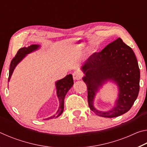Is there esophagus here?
<instances>
[{
    "instance_id": "1",
    "label": "esophagus",
    "mask_w": 147,
    "mask_h": 147,
    "mask_svg": "<svg viewBox=\"0 0 147 147\" xmlns=\"http://www.w3.org/2000/svg\"><path fill=\"white\" fill-rule=\"evenodd\" d=\"M83 74L82 72H80V71H74L73 73V77L74 80H80L82 78V77Z\"/></svg>"
}]
</instances>
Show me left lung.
I'll use <instances>...</instances> for the list:
<instances>
[{"label":"left lung","mask_w":147,"mask_h":147,"mask_svg":"<svg viewBox=\"0 0 147 147\" xmlns=\"http://www.w3.org/2000/svg\"><path fill=\"white\" fill-rule=\"evenodd\" d=\"M82 70L86 74L83 80L88 88L89 106L96 115L112 118L130 110L139 94L140 71L133 50L121 38L108 44L100 53L92 54ZM109 79H113L118 85L119 98L113 110L101 113L92 106L94 96L99 87Z\"/></svg>","instance_id":"obj_1"}]
</instances>
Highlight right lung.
I'll list each match as a JSON object with an SVG mask.
<instances>
[{
  "label": "right lung",
  "instance_id": "obj_1",
  "mask_svg": "<svg viewBox=\"0 0 147 147\" xmlns=\"http://www.w3.org/2000/svg\"><path fill=\"white\" fill-rule=\"evenodd\" d=\"M39 46L37 45H32L29 46L28 47H23V48H21L16 54V56L12 59L10 63V67H9V77H8V81L10 79V77L11 76L13 71L14 70L15 67H16L17 64L23 59L24 56H25L27 54H28L31 52L35 51V50L38 49ZM73 76L71 74L69 75H67L64 78L58 81L56 84V89H57V94L59 98V108L58 109V111L56 114V115H54L51 117L46 119L47 120L51 119H54L59 117L61 114L63 113V109H64V98L65 96L67 93L68 91L71 89V88L73 85Z\"/></svg>",
  "mask_w": 147,
  "mask_h": 147
}]
</instances>
